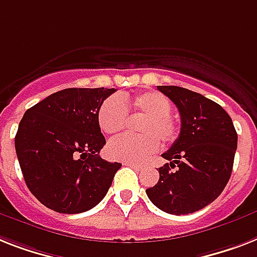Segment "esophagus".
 Listing matches in <instances>:
<instances>
[{"instance_id":"34e87169","label":"esophagus","mask_w":257,"mask_h":257,"mask_svg":"<svg viewBox=\"0 0 257 257\" xmlns=\"http://www.w3.org/2000/svg\"><path fill=\"white\" fill-rule=\"evenodd\" d=\"M124 165H128V166H131V168L136 169V170H143V165L140 164H135V162H124Z\"/></svg>"}]
</instances>
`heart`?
I'll return each mask as SVG.
<instances>
[{
	"mask_svg": "<svg viewBox=\"0 0 257 257\" xmlns=\"http://www.w3.org/2000/svg\"><path fill=\"white\" fill-rule=\"evenodd\" d=\"M168 96L157 91H145L136 95H122L104 100L97 112L100 129L113 136L124 131L128 114L141 116L136 131L141 135L124 136L112 140L107 153L112 160L122 162L144 161L160 147L174 143L179 135V122L170 112Z\"/></svg>",
	"mask_w": 257,
	"mask_h": 257,
	"instance_id": "obj_1",
	"label": "heart"
}]
</instances>
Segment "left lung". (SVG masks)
<instances>
[{"instance_id":"obj_1","label":"left lung","mask_w":257,"mask_h":257,"mask_svg":"<svg viewBox=\"0 0 257 257\" xmlns=\"http://www.w3.org/2000/svg\"><path fill=\"white\" fill-rule=\"evenodd\" d=\"M157 88L178 108L181 132L162 154L170 162L158 168L160 179L147 190L148 198L168 214H193L215 201L226 187L237 147L236 131L226 110L201 93L176 85Z\"/></svg>"}]
</instances>
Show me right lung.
Here are the masks:
<instances>
[{
    "label": "right lung",
    "instance_id": "obj_1",
    "mask_svg": "<svg viewBox=\"0 0 257 257\" xmlns=\"http://www.w3.org/2000/svg\"><path fill=\"white\" fill-rule=\"evenodd\" d=\"M114 88H67L25 112L16 152L25 182L42 204L60 214L95 207L121 164L100 157L105 139L97 112Z\"/></svg>",
    "mask_w": 257,
    "mask_h": 257
}]
</instances>
